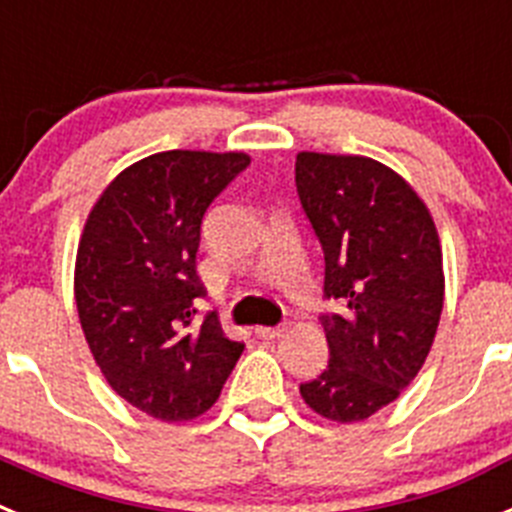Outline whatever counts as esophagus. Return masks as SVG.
<instances>
[{
	"mask_svg": "<svg viewBox=\"0 0 512 512\" xmlns=\"http://www.w3.org/2000/svg\"><path fill=\"white\" fill-rule=\"evenodd\" d=\"M284 333V325H259L256 328V336L264 338V341H274V338H279Z\"/></svg>",
	"mask_w": 512,
	"mask_h": 512,
	"instance_id": "obj_1",
	"label": "esophagus"
}]
</instances>
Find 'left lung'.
I'll return each instance as SVG.
<instances>
[{"instance_id":"obj_1","label":"left lung","mask_w":512,"mask_h":512,"mask_svg":"<svg viewBox=\"0 0 512 512\" xmlns=\"http://www.w3.org/2000/svg\"><path fill=\"white\" fill-rule=\"evenodd\" d=\"M295 184L323 246V292L341 305L320 315L328 369L300 395L323 418L359 423L395 402L431 351L441 241L418 192L374 158L302 151Z\"/></svg>"}]
</instances>
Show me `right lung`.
Returning <instances> with one entry per match:
<instances>
[{
  "instance_id": "right-lung-1",
  "label": "right lung",
  "mask_w": 512,
  "mask_h": 512,
  "mask_svg": "<svg viewBox=\"0 0 512 512\" xmlns=\"http://www.w3.org/2000/svg\"><path fill=\"white\" fill-rule=\"evenodd\" d=\"M246 153L164 151L112 179L76 251L81 330L112 390L164 423L200 418L241 359L215 312L194 323L200 225Z\"/></svg>"
}]
</instances>
